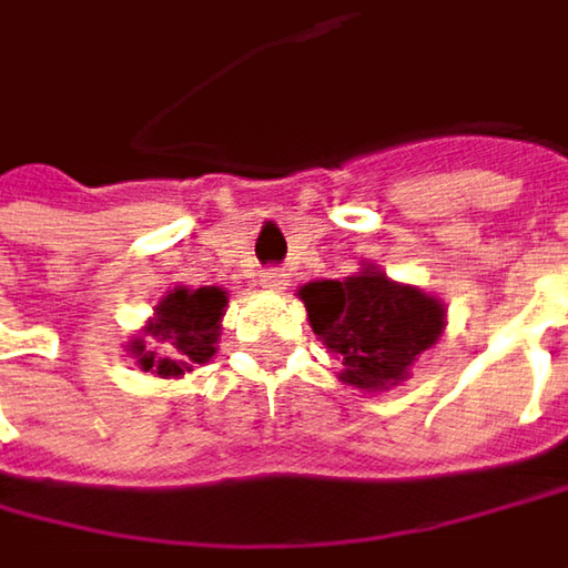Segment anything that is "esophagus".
<instances>
[{"mask_svg":"<svg viewBox=\"0 0 568 568\" xmlns=\"http://www.w3.org/2000/svg\"><path fill=\"white\" fill-rule=\"evenodd\" d=\"M262 284L264 287H271V291H284V287H287V274H284L281 267H267L262 274Z\"/></svg>","mask_w":568,"mask_h":568,"instance_id":"esophagus-1","label":"esophagus"}]
</instances>
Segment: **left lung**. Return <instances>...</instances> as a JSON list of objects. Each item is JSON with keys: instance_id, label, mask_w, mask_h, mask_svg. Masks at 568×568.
<instances>
[{"instance_id": "1", "label": "left lung", "mask_w": 568, "mask_h": 568, "mask_svg": "<svg viewBox=\"0 0 568 568\" xmlns=\"http://www.w3.org/2000/svg\"><path fill=\"white\" fill-rule=\"evenodd\" d=\"M301 301L313 333L339 358L343 382L355 387L378 390L404 382L410 362L446 326L443 304L372 267L345 281L306 284Z\"/></svg>"}]
</instances>
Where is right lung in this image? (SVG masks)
I'll return each mask as SVG.
<instances>
[{"mask_svg": "<svg viewBox=\"0 0 568 568\" xmlns=\"http://www.w3.org/2000/svg\"><path fill=\"white\" fill-rule=\"evenodd\" d=\"M225 291L220 287H174L161 304L154 306V323L144 326L151 339L161 343V352L144 348L142 339L132 343V352L144 372L158 375H183L196 365H206L216 352L220 339V320H223Z\"/></svg>", "mask_w": 568, "mask_h": 568, "instance_id": "right-lung-1", "label": "right lung"}]
</instances>
